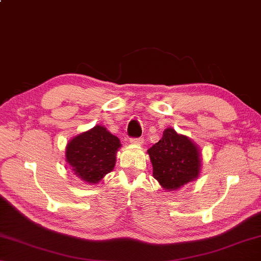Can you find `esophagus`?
<instances>
[{
	"label": "esophagus",
	"mask_w": 261,
	"mask_h": 261,
	"mask_svg": "<svg viewBox=\"0 0 261 261\" xmlns=\"http://www.w3.org/2000/svg\"><path fill=\"white\" fill-rule=\"evenodd\" d=\"M130 143L132 144V145L140 146V145H143L144 139H143V138H131V139H130Z\"/></svg>",
	"instance_id": "obj_1"
}]
</instances>
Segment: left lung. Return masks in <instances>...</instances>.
<instances>
[{"mask_svg": "<svg viewBox=\"0 0 261 261\" xmlns=\"http://www.w3.org/2000/svg\"><path fill=\"white\" fill-rule=\"evenodd\" d=\"M153 176L166 192H174L192 181L201 172V151L192 139L173 129H165L158 143L147 150Z\"/></svg>", "mask_w": 261, "mask_h": 261, "instance_id": "obj_1", "label": "left lung"}]
</instances>
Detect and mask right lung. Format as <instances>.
<instances>
[{
    "label": "right lung",
    "mask_w": 261,
    "mask_h": 261,
    "mask_svg": "<svg viewBox=\"0 0 261 261\" xmlns=\"http://www.w3.org/2000/svg\"><path fill=\"white\" fill-rule=\"evenodd\" d=\"M122 146L119 139L103 125L76 135L66 146V161L74 175L85 184L96 185L116 164V154Z\"/></svg>",
    "instance_id": "right-lung-1"
}]
</instances>
